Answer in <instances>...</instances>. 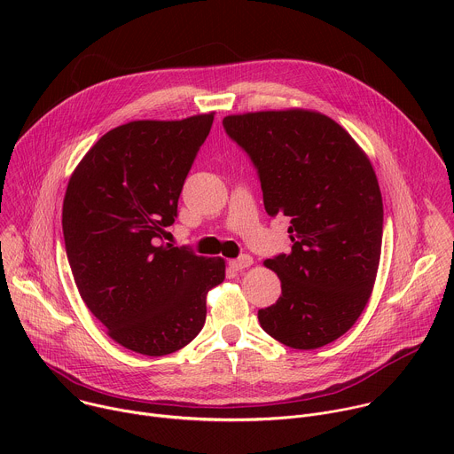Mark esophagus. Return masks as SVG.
<instances>
[{"instance_id":"obj_1","label":"esophagus","mask_w":454,"mask_h":454,"mask_svg":"<svg viewBox=\"0 0 454 454\" xmlns=\"http://www.w3.org/2000/svg\"><path fill=\"white\" fill-rule=\"evenodd\" d=\"M251 264H253V256H249V254H242V256L235 258V261H230V268L235 271H242V270L249 268Z\"/></svg>"}]
</instances>
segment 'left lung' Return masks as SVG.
<instances>
[{
    "instance_id": "left-lung-1",
    "label": "left lung",
    "mask_w": 454,
    "mask_h": 454,
    "mask_svg": "<svg viewBox=\"0 0 454 454\" xmlns=\"http://www.w3.org/2000/svg\"><path fill=\"white\" fill-rule=\"evenodd\" d=\"M261 177L268 215L291 219L289 254L264 261L282 294L258 310L277 341L312 350L336 341L364 310L377 277L382 198L366 153L310 109L224 116Z\"/></svg>"
}]
</instances>
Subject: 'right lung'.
<instances>
[{
  "mask_svg": "<svg viewBox=\"0 0 454 454\" xmlns=\"http://www.w3.org/2000/svg\"><path fill=\"white\" fill-rule=\"evenodd\" d=\"M215 113L135 120L106 133L75 167L62 203L68 262L91 314L127 350L167 356L196 338L224 258L160 242Z\"/></svg>",
  "mask_w": 454,
  "mask_h": 454,
  "instance_id": "add662e5",
  "label": "right lung"
}]
</instances>
